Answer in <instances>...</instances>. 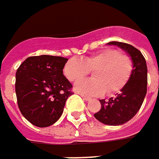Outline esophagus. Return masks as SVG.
Masks as SVG:
<instances>
[{
    "mask_svg": "<svg viewBox=\"0 0 159 159\" xmlns=\"http://www.w3.org/2000/svg\"><path fill=\"white\" fill-rule=\"evenodd\" d=\"M81 97L83 98V100H84V101H90V100H91V98H89V97H87V96H85V95H81Z\"/></svg>",
    "mask_w": 159,
    "mask_h": 159,
    "instance_id": "1",
    "label": "esophagus"
}]
</instances>
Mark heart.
Segmentation results:
<instances>
[{
    "instance_id": "1",
    "label": "heart",
    "mask_w": 159,
    "mask_h": 159,
    "mask_svg": "<svg viewBox=\"0 0 159 159\" xmlns=\"http://www.w3.org/2000/svg\"><path fill=\"white\" fill-rule=\"evenodd\" d=\"M132 70V61L126 54L107 49L92 56L71 58L64 67V73L70 81H77L93 72V79L78 81L74 89L87 96L103 93L113 94L125 86Z\"/></svg>"
}]
</instances>
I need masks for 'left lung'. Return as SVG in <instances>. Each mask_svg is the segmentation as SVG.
Listing matches in <instances>:
<instances>
[{
  "label": "left lung",
  "instance_id": "obj_1",
  "mask_svg": "<svg viewBox=\"0 0 159 159\" xmlns=\"http://www.w3.org/2000/svg\"><path fill=\"white\" fill-rule=\"evenodd\" d=\"M107 45H116L122 49L131 58L133 66L129 79L121 93L107 101L100 100L102 108L94 114L99 122L118 126L129 122L141 107L147 93V66L141 52L130 44L113 41L107 43Z\"/></svg>",
  "mask_w": 159,
  "mask_h": 159
}]
</instances>
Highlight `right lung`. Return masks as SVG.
<instances>
[{
    "mask_svg": "<svg viewBox=\"0 0 159 159\" xmlns=\"http://www.w3.org/2000/svg\"><path fill=\"white\" fill-rule=\"evenodd\" d=\"M68 58L50 55L27 57L16 73L19 109L33 125L44 128L60 118L72 84L63 74Z\"/></svg>",
    "mask_w": 159,
    "mask_h": 159,
    "instance_id": "1",
    "label": "right lung"
}]
</instances>
